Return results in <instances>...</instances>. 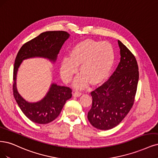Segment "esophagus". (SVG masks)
Wrapping results in <instances>:
<instances>
[{
	"mask_svg": "<svg viewBox=\"0 0 158 158\" xmlns=\"http://www.w3.org/2000/svg\"><path fill=\"white\" fill-rule=\"evenodd\" d=\"M81 95V93H80V92H78V91H76V92H74V94H73L74 97H80Z\"/></svg>",
	"mask_w": 158,
	"mask_h": 158,
	"instance_id": "obj_1",
	"label": "esophagus"
}]
</instances>
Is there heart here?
Returning a JSON list of instances; mask_svg holds the SVG:
<instances>
[{
  "mask_svg": "<svg viewBox=\"0 0 158 158\" xmlns=\"http://www.w3.org/2000/svg\"><path fill=\"white\" fill-rule=\"evenodd\" d=\"M115 62V51L110 43L85 39L74 45L69 57L61 61L60 72L63 79L69 82L75 74L81 73L74 81L78 89L84 88L89 82L95 85L109 75Z\"/></svg>",
  "mask_w": 158,
  "mask_h": 158,
  "instance_id": "obj_1",
  "label": "heart"
}]
</instances>
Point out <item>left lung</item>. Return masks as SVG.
<instances>
[{
	"instance_id": "obj_1",
	"label": "left lung",
	"mask_w": 158,
	"mask_h": 158,
	"mask_svg": "<svg viewBox=\"0 0 158 158\" xmlns=\"http://www.w3.org/2000/svg\"><path fill=\"white\" fill-rule=\"evenodd\" d=\"M120 61L115 71L91 95L92 106L88 118L94 127L108 130L117 126L131 110L139 81V68L133 54L118 40Z\"/></svg>"
}]
</instances>
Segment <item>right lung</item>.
I'll return each mask as SVG.
<instances>
[{
	"mask_svg": "<svg viewBox=\"0 0 158 158\" xmlns=\"http://www.w3.org/2000/svg\"><path fill=\"white\" fill-rule=\"evenodd\" d=\"M69 36L70 35L65 31L42 32L23 45L16 56L13 74L14 96L21 111L35 123L46 124L53 121L61 113L66 101L71 98L72 89L53 82L42 99L35 102H28L18 93L16 87L18 69L23 60L29 58H45L54 63L61 47Z\"/></svg>",
	"mask_w": 158,
	"mask_h": 158,
	"instance_id": "right-lung-1",
	"label": "right lung"
}]
</instances>
